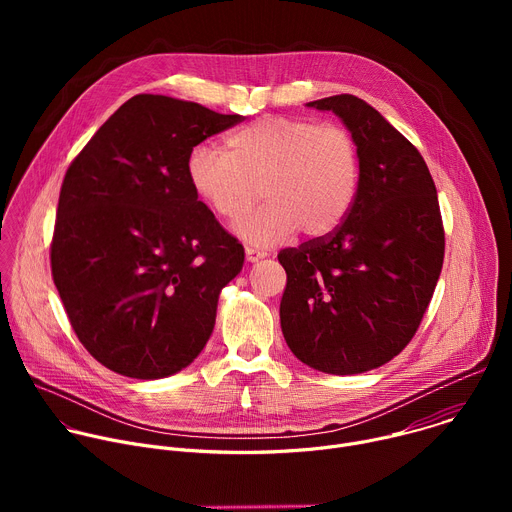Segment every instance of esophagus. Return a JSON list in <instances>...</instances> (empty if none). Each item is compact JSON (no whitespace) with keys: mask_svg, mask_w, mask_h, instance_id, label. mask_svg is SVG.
Listing matches in <instances>:
<instances>
[{"mask_svg":"<svg viewBox=\"0 0 512 512\" xmlns=\"http://www.w3.org/2000/svg\"><path fill=\"white\" fill-rule=\"evenodd\" d=\"M245 257H247L249 263H255V261H259V259H265L267 253L261 251V249H255V247H245Z\"/></svg>","mask_w":512,"mask_h":512,"instance_id":"obj_1","label":"esophagus"}]
</instances>
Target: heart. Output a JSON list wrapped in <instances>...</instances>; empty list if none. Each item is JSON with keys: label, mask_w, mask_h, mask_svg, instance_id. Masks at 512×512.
<instances>
[{"label": "heart", "mask_w": 512, "mask_h": 512, "mask_svg": "<svg viewBox=\"0 0 512 512\" xmlns=\"http://www.w3.org/2000/svg\"><path fill=\"white\" fill-rule=\"evenodd\" d=\"M186 174L192 190L225 221H237L265 196L267 202L237 225V235L255 247H273L296 231L306 237L336 231L354 204L360 160L342 127L267 115L229 133L225 150L194 145Z\"/></svg>", "instance_id": "b5f03b06"}]
</instances>
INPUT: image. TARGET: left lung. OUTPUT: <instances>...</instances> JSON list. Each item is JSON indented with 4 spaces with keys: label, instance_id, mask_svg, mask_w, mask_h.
Returning <instances> with one entry per match:
<instances>
[{
    "label": "left lung",
    "instance_id": "obj_1",
    "mask_svg": "<svg viewBox=\"0 0 512 512\" xmlns=\"http://www.w3.org/2000/svg\"><path fill=\"white\" fill-rule=\"evenodd\" d=\"M308 107L342 119L360 180L336 231L277 255L281 332L308 367L358 375L395 358L421 324L444 265L440 202L415 145L369 103L334 95Z\"/></svg>",
    "mask_w": 512,
    "mask_h": 512
}]
</instances>
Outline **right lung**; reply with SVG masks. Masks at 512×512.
<instances>
[{
  "instance_id": "obj_1",
  "label": "right lung",
  "mask_w": 512,
  "mask_h": 512,
  "mask_svg": "<svg viewBox=\"0 0 512 512\" xmlns=\"http://www.w3.org/2000/svg\"><path fill=\"white\" fill-rule=\"evenodd\" d=\"M243 119L135 95L68 166L52 279L72 330L109 371L170 377L206 346L218 294L243 269L245 249L198 200L186 160Z\"/></svg>"
}]
</instances>
